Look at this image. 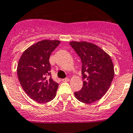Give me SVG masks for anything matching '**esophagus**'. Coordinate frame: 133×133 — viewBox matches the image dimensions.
<instances>
[{
  "instance_id": "esophagus-1",
  "label": "esophagus",
  "mask_w": 133,
  "mask_h": 133,
  "mask_svg": "<svg viewBox=\"0 0 133 133\" xmlns=\"http://www.w3.org/2000/svg\"><path fill=\"white\" fill-rule=\"evenodd\" d=\"M62 82H69V78H64V79H62Z\"/></svg>"
}]
</instances>
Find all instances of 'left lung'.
<instances>
[{"label": "left lung", "mask_w": 133, "mask_h": 133, "mask_svg": "<svg viewBox=\"0 0 133 133\" xmlns=\"http://www.w3.org/2000/svg\"><path fill=\"white\" fill-rule=\"evenodd\" d=\"M82 63L83 87L75 92L78 100L89 104L100 100L108 92L115 75L111 57L97 45L85 41L69 42Z\"/></svg>", "instance_id": "obj_1"}]
</instances>
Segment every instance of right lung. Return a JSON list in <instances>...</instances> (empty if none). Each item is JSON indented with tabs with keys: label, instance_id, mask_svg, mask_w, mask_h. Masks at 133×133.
Segmentation results:
<instances>
[{
	"label": "right lung",
	"instance_id": "right-lung-1",
	"mask_svg": "<svg viewBox=\"0 0 133 133\" xmlns=\"http://www.w3.org/2000/svg\"><path fill=\"white\" fill-rule=\"evenodd\" d=\"M58 40H42L23 52L17 65V75L22 89L32 100L48 102L56 96L58 83L50 76L49 57L60 44Z\"/></svg>",
	"mask_w": 133,
	"mask_h": 133
}]
</instances>
